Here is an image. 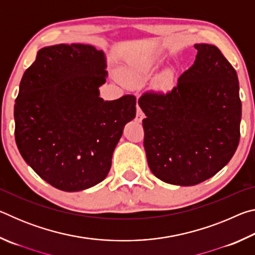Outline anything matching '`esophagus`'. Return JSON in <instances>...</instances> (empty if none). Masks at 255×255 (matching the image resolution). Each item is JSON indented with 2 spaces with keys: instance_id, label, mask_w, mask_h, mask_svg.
Segmentation results:
<instances>
[{
  "instance_id": "esophagus-1",
  "label": "esophagus",
  "mask_w": 255,
  "mask_h": 255,
  "mask_svg": "<svg viewBox=\"0 0 255 255\" xmlns=\"http://www.w3.org/2000/svg\"><path fill=\"white\" fill-rule=\"evenodd\" d=\"M144 118V112L140 109L139 106H137V112H136V120L137 122H141Z\"/></svg>"
}]
</instances>
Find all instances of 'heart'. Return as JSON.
<instances>
[{"mask_svg":"<svg viewBox=\"0 0 255 255\" xmlns=\"http://www.w3.org/2000/svg\"><path fill=\"white\" fill-rule=\"evenodd\" d=\"M152 68H153V63L149 62V60L148 62H140L130 66V74L133 77L139 79V77H143L145 75L149 74V72L152 71Z\"/></svg>","mask_w":255,"mask_h":255,"instance_id":"obj_1","label":"heart"}]
</instances>
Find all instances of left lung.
I'll use <instances>...</instances> for the list:
<instances>
[{
    "label": "left lung",
    "instance_id": "8db88e82",
    "mask_svg": "<svg viewBox=\"0 0 255 255\" xmlns=\"http://www.w3.org/2000/svg\"><path fill=\"white\" fill-rule=\"evenodd\" d=\"M193 65L167 92L146 91L144 147L152 173L166 183L195 185L231 161L240 141L237 74L217 47L195 45Z\"/></svg>",
    "mask_w": 255,
    "mask_h": 255
}]
</instances>
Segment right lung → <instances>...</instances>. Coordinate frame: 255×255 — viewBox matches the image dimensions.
I'll return each instance as SVG.
<instances>
[{
    "label": "right lung",
    "mask_w": 255,
    "mask_h": 255,
    "mask_svg": "<svg viewBox=\"0 0 255 255\" xmlns=\"http://www.w3.org/2000/svg\"><path fill=\"white\" fill-rule=\"evenodd\" d=\"M101 50L83 44L38 51L25 70L14 105L15 143L46 182L63 191L100 183L111 167L124 127L136 116V97L103 101Z\"/></svg>",
    "instance_id": "add662e5"
}]
</instances>
